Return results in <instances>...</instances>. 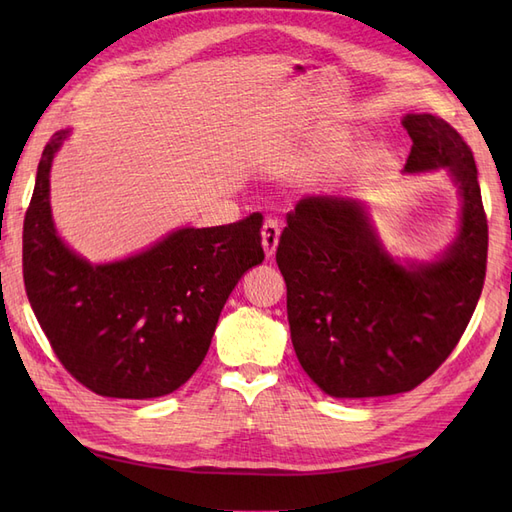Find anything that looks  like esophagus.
<instances>
[{
  "instance_id": "esophagus-1",
  "label": "esophagus",
  "mask_w": 512,
  "mask_h": 512,
  "mask_svg": "<svg viewBox=\"0 0 512 512\" xmlns=\"http://www.w3.org/2000/svg\"><path fill=\"white\" fill-rule=\"evenodd\" d=\"M280 222L277 220H267L265 226H262V247H265L267 258H271L277 250V243H280Z\"/></svg>"
}]
</instances>
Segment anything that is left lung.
<instances>
[{"mask_svg":"<svg viewBox=\"0 0 512 512\" xmlns=\"http://www.w3.org/2000/svg\"><path fill=\"white\" fill-rule=\"evenodd\" d=\"M401 123L406 173L444 168L459 188V232L440 258L395 260L365 205L346 196L301 198L277 245L294 352L331 397L412 391L453 352L483 290L489 235L472 151L436 115Z\"/></svg>","mask_w":512,"mask_h":512,"instance_id":"8db88e82","label":"left lung"}]
</instances>
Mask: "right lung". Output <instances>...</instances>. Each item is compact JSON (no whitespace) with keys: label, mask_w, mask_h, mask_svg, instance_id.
Returning a JSON list of instances; mask_svg holds the SVG:
<instances>
[{"label":"right lung","mask_w":512,"mask_h":512,"mask_svg":"<svg viewBox=\"0 0 512 512\" xmlns=\"http://www.w3.org/2000/svg\"><path fill=\"white\" fill-rule=\"evenodd\" d=\"M68 134L46 143L25 213L27 299L61 365L89 391L168 395L203 363L232 288L265 260L262 215L179 228L145 252L91 265L61 241L51 213V164Z\"/></svg>","instance_id":"obj_1"}]
</instances>
